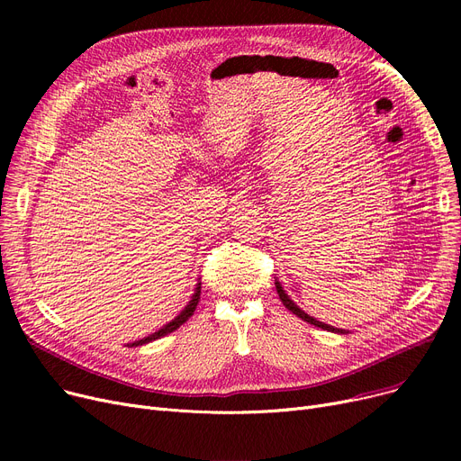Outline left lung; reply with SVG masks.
Masks as SVG:
<instances>
[{
  "label": "left lung",
  "mask_w": 461,
  "mask_h": 461,
  "mask_svg": "<svg viewBox=\"0 0 461 461\" xmlns=\"http://www.w3.org/2000/svg\"><path fill=\"white\" fill-rule=\"evenodd\" d=\"M276 292H278V297H280V301L284 303V306L289 310V312H294L297 318H301V320H304L306 323H310V325H316V327H320V329H323V330H330V332H338V334H346V330L344 329H334V327H330V325H325V323H321V321H316L313 318H310L308 313H304L292 299H289L287 295H285V292L282 289V285L276 282Z\"/></svg>",
  "instance_id": "1"
}]
</instances>
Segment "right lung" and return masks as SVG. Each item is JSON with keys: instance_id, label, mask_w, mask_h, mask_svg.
I'll use <instances>...</instances> for the list:
<instances>
[{"instance_id": "1", "label": "right lung", "mask_w": 461, "mask_h": 461, "mask_svg": "<svg viewBox=\"0 0 461 461\" xmlns=\"http://www.w3.org/2000/svg\"><path fill=\"white\" fill-rule=\"evenodd\" d=\"M200 284H198V287H196V294L192 295V301L185 306V310L179 313V316L174 320V321H169L167 325H164L160 330H157L155 334H151V336H148V338H141V340H138V342H134V344H131V348H134V346H141V344H148V342H153V340H157V338H160V336H166V334H169V332H174V330H177L185 321H188V318L192 316L194 313V310H196V306H198V301H200Z\"/></svg>"}]
</instances>
